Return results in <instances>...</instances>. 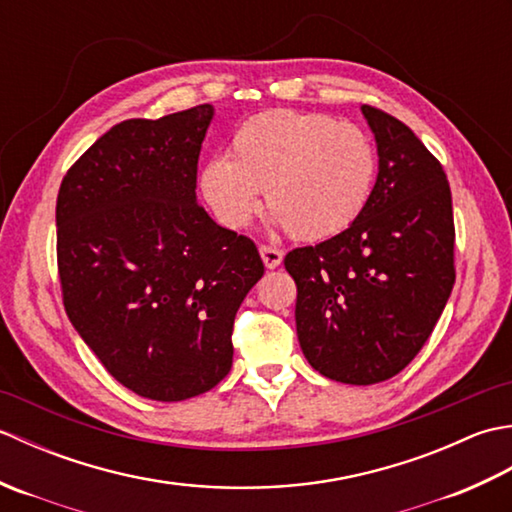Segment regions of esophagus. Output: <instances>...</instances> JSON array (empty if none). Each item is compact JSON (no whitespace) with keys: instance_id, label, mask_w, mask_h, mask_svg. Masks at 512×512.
I'll return each mask as SVG.
<instances>
[{"instance_id":"34e87169","label":"esophagus","mask_w":512,"mask_h":512,"mask_svg":"<svg viewBox=\"0 0 512 512\" xmlns=\"http://www.w3.org/2000/svg\"><path fill=\"white\" fill-rule=\"evenodd\" d=\"M259 255H262L266 268H270V270L277 268V266L281 264V259H284V253H281L279 248H275V246H268V244L259 246Z\"/></svg>"}]
</instances>
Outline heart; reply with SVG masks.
Segmentation results:
<instances>
[{
  "mask_svg": "<svg viewBox=\"0 0 512 512\" xmlns=\"http://www.w3.org/2000/svg\"><path fill=\"white\" fill-rule=\"evenodd\" d=\"M376 149L361 127L328 114L273 110L235 129L228 160L200 171V193L215 220L246 228L259 191L268 209L299 239H328L350 228L372 195Z\"/></svg>",
  "mask_w": 512,
  "mask_h": 512,
  "instance_id": "heart-1",
  "label": "heart"
}]
</instances>
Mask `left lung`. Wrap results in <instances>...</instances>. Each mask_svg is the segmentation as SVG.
I'll return each mask as SVG.
<instances>
[{"label":"left lung","mask_w":512,"mask_h":512,"mask_svg":"<svg viewBox=\"0 0 512 512\" xmlns=\"http://www.w3.org/2000/svg\"><path fill=\"white\" fill-rule=\"evenodd\" d=\"M378 178L358 220L290 250L297 336L325 378L374 385L427 343L455 284L451 187L440 160L398 118L363 105Z\"/></svg>","instance_id":"left-lung-1"}]
</instances>
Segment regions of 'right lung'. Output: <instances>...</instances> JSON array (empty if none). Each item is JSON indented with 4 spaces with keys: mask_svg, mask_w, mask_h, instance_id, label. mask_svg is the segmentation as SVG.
I'll list each match as a JSON object with an SVG mask.
<instances>
[{
    "mask_svg": "<svg viewBox=\"0 0 512 512\" xmlns=\"http://www.w3.org/2000/svg\"><path fill=\"white\" fill-rule=\"evenodd\" d=\"M211 105L129 118L65 173L57 266L68 319L134 394L178 402L231 372L233 323L264 275L250 237L195 202Z\"/></svg>",
    "mask_w": 512,
    "mask_h": 512,
    "instance_id": "right-lung-1",
    "label": "right lung"
}]
</instances>
